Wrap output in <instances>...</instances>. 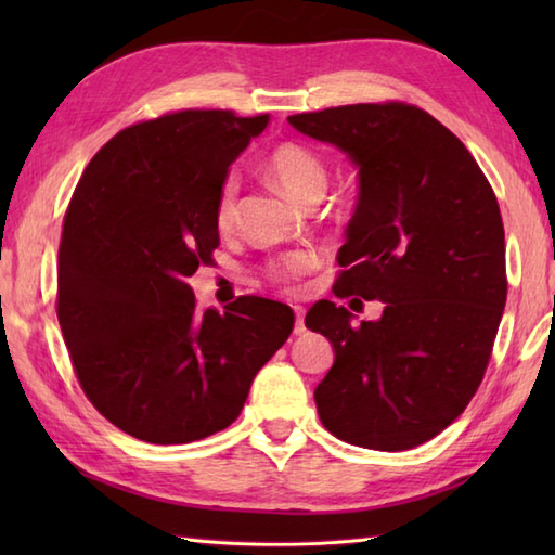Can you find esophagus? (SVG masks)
<instances>
[{"label":"esophagus","instance_id":"1","mask_svg":"<svg viewBox=\"0 0 555 555\" xmlns=\"http://www.w3.org/2000/svg\"><path fill=\"white\" fill-rule=\"evenodd\" d=\"M293 310H296V326H293V332L300 336V334L308 332V328H305V310L300 308V305H296V308H293Z\"/></svg>","mask_w":555,"mask_h":555}]
</instances>
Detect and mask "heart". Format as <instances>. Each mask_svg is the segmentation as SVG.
<instances>
[{"label":"heart","mask_w":555,"mask_h":555,"mask_svg":"<svg viewBox=\"0 0 555 555\" xmlns=\"http://www.w3.org/2000/svg\"><path fill=\"white\" fill-rule=\"evenodd\" d=\"M269 173L274 176V181L284 188V191L298 199V203L310 205L314 199H320L326 191L328 173L320 155H314L310 147L298 143H286L271 152L267 162ZM235 205H238V176L229 173L221 181L215 217L221 229H229L235 217ZM320 267V255L310 247L302 250H291L281 255L274 262H269V276L281 284H296L302 276H308L310 271Z\"/></svg>","instance_id":"b5f03b06"}]
</instances>
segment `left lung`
Segmentation results:
<instances>
[{
    "mask_svg": "<svg viewBox=\"0 0 555 555\" xmlns=\"http://www.w3.org/2000/svg\"><path fill=\"white\" fill-rule=\"evenodd\" d=\"M288 124L356 164L334 291L384 302L376 322L352 324L332 300L305 317L336 352L317 412L340 441L408 451L467 408L489 364L508 293L496 195L467 147L412 104H348Z\"/></svg>",
    "mask_w": 555,
    "mask_h": 555,
    "instance_id": "1",
    "label": "left lung"
}]
</instances>
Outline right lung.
<instances>
[{"label":"right lung","instance_id":"obj_1","mask_svg":"<svg viewBox=\"0 0 555 555\" xmlns=\"http://www.w3.org/2000/svg\"><path fill=\"white\" fill-rule=\"evenodd\" d=\"M269 114L185 109L114 135L64 217L56 317L82 391L114 427L173 446L227 429L293 310L243 296L227 312L188 286L219 245L221 181Z\"/></svg>","mask_w":555,"mask_h":555}]
</instances>
